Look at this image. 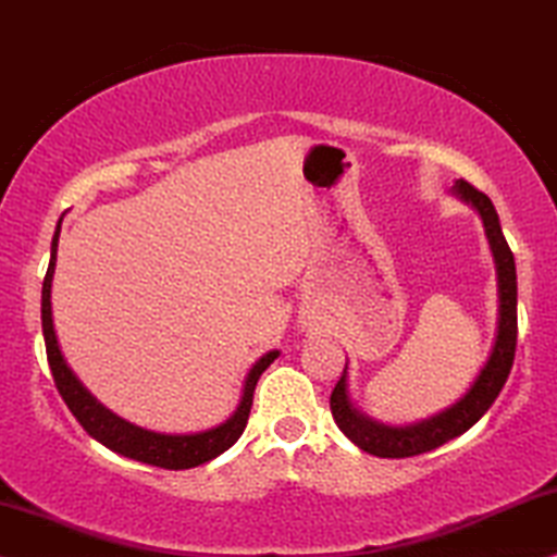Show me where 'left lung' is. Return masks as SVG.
Instances as JSON below:
<instances>
[{"mask_svg": "<svg viewBox=\"0 0 557 557\" xmlns=\"http://www.w3.org/2000/svg\"><path fill=\"white\" fill-rule=\"evenodd\" d=\"M455 190L465 201H470L480 211L485 224V235H488L493 258H496V271H498V335L496 346L488 363L483 367V372L470 387V393L462 397L457 405H451L449 410L431 418V421L405 425V429H389V425L374 423L369 418L356 413V408L348 400L346 393V369H343L338 384H335L331 395V410L338 429L346 434L359 449L369 451L374 457H387V459H403V457H416L423 451L436 449L455 438L465 431L472 429L485 410L496 403L500 389H504L509 372L513 367V354H517V265H513V252L509 243H506L504 232H500V222L496 209H493L491 198L478 190L475 185L457 181Z\"/></svg>", "mask_w": 557, "mask_h": 557, "instance_id": "8db88e82", "label": "left lung"}]
</instances>
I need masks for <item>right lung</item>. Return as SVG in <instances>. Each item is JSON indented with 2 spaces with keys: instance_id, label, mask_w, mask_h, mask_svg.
Here are the masks:
<instances>
[{
  "instance_id": "add662e5",
  "label": "right lung",
  "mask_w": 557,
  "mask_h": 557,
  "mask_svg": "<svg viewBox=\"0 0 557 557\" xmlns=\"http://www.w3.org/2000/svg\"><path fill=\"white\" fill-rule=\"evenodd\" d=\"M59 230L61 226H57V235H53L51 263H48V271L44 278V294H40V320H44L46 356H48V367H51L53 382H57L59 395L64 397L66 408L72 410V416L77 418L82 429H85L92 438H98L100 444H106L108 449L119 451V455L128 459H136V462L154 465V468H164V470L198 468V465L209 462V459H214L222 455V451L230 449V446L243 436L247 416H250V408H252V393H256L260 374L271 367L278 351L265 354L263 359L250 369L239 408L235 410V416H232L230 421L216 425V429L203 431V434H190V436H164V434H154V431H144L139 425L121 421L119 416H113L111 410L102 408V405L95 400L85 387H82V382L72 374V369L66 367L64 356L59 351V341H57V333H53V320H51V278H53V265H57Z\"/></svg>"
}]
</instances>
